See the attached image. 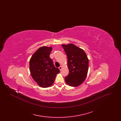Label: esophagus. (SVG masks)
I'll list each match as a JSON object with an SVG mask.
<instances>
[{"instance_id": "obj_1", "label": "esophagus", "mask_w": 121, "mask_h": 121, "mask_svg": "<svg viewBox=\"0 0 121 121\" xmlns=\"http://www.w3.org/2000/svg\"><path fill=\"white\" fill-rule=\"evenodd\" d=\"M58 69H59L60 70H61V69H62V66H60V67L58 68Z\"/></svg>"}]
</instances>
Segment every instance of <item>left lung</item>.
<instances>
[{
  "mask_svg": "<svg viewBox=\"0 0 121 121\" xmlns=\"http://www.w3.org/2000/svg\"><path fill=\"white\" fill-rule=\"evenodd\" d=\"M62 46L67 56L69 71V75L65 78V82L70 86H78L86 78L88 59L83 49L73 43Z\"/></svg>",
  "mask_w": 121,
  "mask_h": 121,
  "instance_id": "obj_1",
  "label": "left lung"
}]
</instances>
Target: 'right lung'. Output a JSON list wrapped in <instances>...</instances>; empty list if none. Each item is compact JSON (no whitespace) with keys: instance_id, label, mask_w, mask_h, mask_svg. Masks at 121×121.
I'll list each match as a JSON object with an SVG mask.
<instances>
[{"instance_id":"1","label":"right lung","mask_w":121,"mask_h":121,"mask_svg":"<svg viewBox=\"0 0 121 121\" xmlns=\"http://www.w3.org/2000/svg\"><path fill=\"white\" fill-rule=\"evenodd\" d=\"M52 47L43 46L34 53L29 61L31 75L38 84L42 87L52 86L56 75L60 72L49 57Z\"/></svg>"}]
</instances>
